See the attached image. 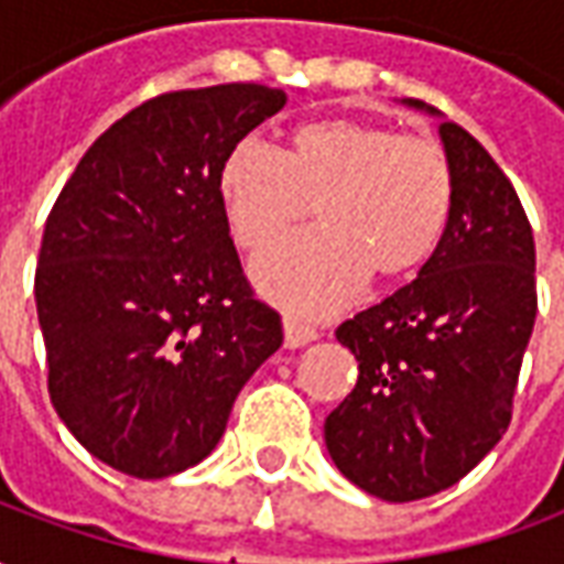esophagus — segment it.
I'll return each mask as SVG.
<instances>
[{
    "label": "esophagus",
    "mask_w": 564,
    "mask_h": 564,
    "mask_svg": "<svg viewBox=\"0 0 564 564\" xmlns=\"http://www.w3.org/2000/svg\"><path fill=\"white\" fill-rule=\"evenodd\" d=\"M311 341H317V329H311V326H305V323H299L293 317L283 319V344L290 350H299V347H305Z\"/></svg>",
    "instance_id": "34e87169"
}]
</instances>
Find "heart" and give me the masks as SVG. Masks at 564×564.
Here are the masks:
<instances>
[{
  "mask_svg": "<svg viewBox=\"0 0 564 564\" xmlns=\"http://www.w3.org/2000/svg\"><path fill=\"white\" fill-rule=\"evenodd\" d=\"M235 241L269 250L317 208L323 232L253 262V283L293 314L326 317L350 305L368 278L404 281L441 245L453 172L432 139L332 117L293 132L286 153L238 141L220 169Z\"/></svg>",
  "mask_w": 564,
  "mask_h": 564,
  "instance_id": "heart-1",
  "label": "heart"
}]
</instances>
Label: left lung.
I'll list each match as a JSON object with an SVG mask.
<instances>
[{
	"mask_svg": "<svg viewBox=\"0 0 564 564\" xmlns=\"http://www.w3.org/2000/svg\"><path fill=\"white\" fill-rule=\"evenodd\" d=\"M437 135L453 172L441 245L408 286L335 332L359 380L326 416V447L350 484L399 505L459 484L501 441L538 314L517 189L453 120Z\"/></svg>",
	"mask_w": 564,
	"mask_h": 564,
	"instance_id": "1",
	"label": "left lung"
}]
</instances>
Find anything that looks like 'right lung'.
<instances>
[{"instance_id":"add662e5","label":"right lung","mask_w":564,"mask_h":564,"mask_svg":"<svg viewBox=\"0 0 564 564\" xmlns=\"http://www.w3.org/2000/svg\"><path fill=\"white\" fill-rule=\"evenodd\" d=\"M283 105L262 84L156 96L93 141L44 223L35 305L51 402L115 471L160 480L198 465L283 344L220 198L229 150Z\"/></svg>"}]
</instances>
